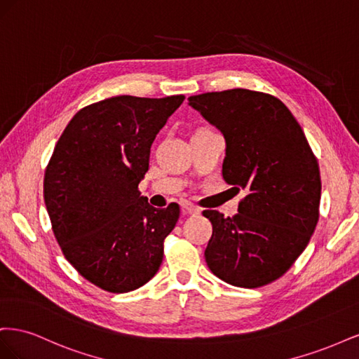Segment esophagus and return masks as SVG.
Here are the masks:
<instances>
[{
  "mask_svg": "<svg viewBox=\"0 0 359 359\" xmlns=\"http://www.w3.org/2000/svg\"><path fill=\"white\" fill-rule=\"evenodd\" d=\"M181 208H182V211H184V212L191 214V215H194V214H201V210L198 208V206H194V205H193V203H190V202H184V203L181 205Z\"/></svg>",
  "mask_w": 359,
  "mask_h": 359,
  "instance_id": "1",
  "label": "esophagus"
}]
</instances>
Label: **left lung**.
<instances>
[{
  "mask_svg": "<svg viewBox=\"0 0 359 359\" xmlns=\"http://www.w3.org/2000/svg\"><path fill=\"white\" fill-rule=\"evenodd\" d=\"M189 104L224 136L223 178L247 193L233 217L203 211L212 224L206 265L232 286H265L293 265L318 224V160L274 95L236 88L191 95Z\"/></svg>",
  "mask_w": 359,
  "mask_h": 359,
  "instance_id": "8db88e82",
  "label": "left lung"
}]
</instances>
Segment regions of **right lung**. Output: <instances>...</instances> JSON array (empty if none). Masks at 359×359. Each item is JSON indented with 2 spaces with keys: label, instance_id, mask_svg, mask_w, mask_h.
I'll list each match as a JSON object with an SVG mask.
<instances>
[{
  "label": "right lung",
  "instance_id": "obj_1",
  "mask_svg": "<svg viewBox=\"0 0 359 359\" xmlns=\"http://www.w3.org/2000/svg\"><path fill=\"white\" fill-rule=\"evenodd\" d=\"M186 97L118 95L83 107L64 130L45 172L52 231L78 273L107 292L144 286L163 260L180 206L140 196L149 148Z\"/></svg>",
  "mask_w": 359,
  "mask_h": 359
}]
</instances>
